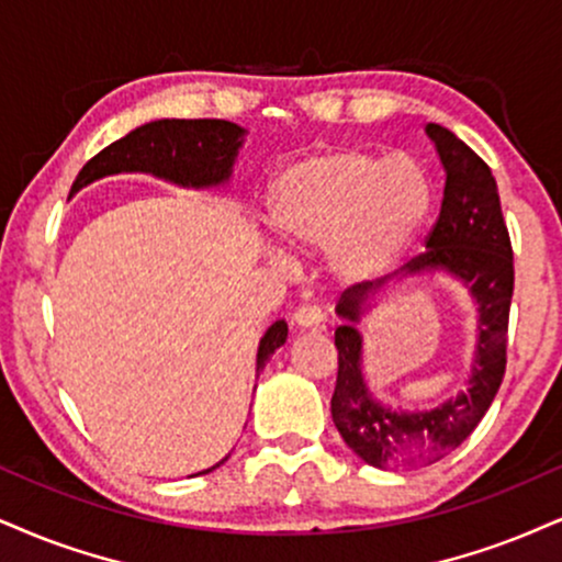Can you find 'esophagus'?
<instances>
[{
    "label": "esophagus",
    "instance_id": "34e87169",
    "mask_svg": "<svg viewBox=\"0 0 562 562\" xmlns=\"http://www.w3.org/2000/svg\"><path fill=\"white\" fill-rule=\"evenodd\" d=\"M323 321H325V315L317 304H302V307H296L292 315V323L300 325V328H317Z\"/></svg>",
    "mask_w": 562,
    "mask_h": 562
}]
</instances>
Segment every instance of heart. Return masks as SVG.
I'll use <instances>...</instances> for the list:
<instances>
[{
	"instance_id": "obj_1",
	"label": "heart",
	"mask_w": 562,
	"mask_h": 562,
	"mask_svg": "<svg viewBox=\"0 0 562 562\" xmlns=\"http://www.w3.org/2000/svg\"><path fill=\"white\" fill-rule=\"evenodd\" d=\"M268 211L289 245L325 249L338 279L372 281L417 241L432 211V182L406 158L328 150L286 166L270 187Z\"/></svg>"
}]
</instances>
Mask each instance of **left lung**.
Listing matches in <instances>:
<instances>
[{
	"mask_svg": "<svg viewBox=\"0 0 562 562\" xmlns=\"http://www.w3.org/2000/svg\"><path fill=\"white\" fill-rule=\"evenodd\" d=\"M427 135L446 166V190L440 216L425 239L427 249L414 255L401 270H406V276L448 270L467 283L480 304V341L467 393L432 412L396 414L370 396L362 378V336L357 323L367 296L375 292L372 281L355 283L341 294L336 313L346 323L336 328L338 375L330 414L346 446L364 463L383 469L429 467L459 448L487 414L505 375L514 247L495 177L450 130L427 124ZM383 281H375V286H383Z\"/></svg>",
	"mask_w": 562,
	"mask_h": 562,
	"instance_id": "1",
	"label": "left lung"
}]
</instances>
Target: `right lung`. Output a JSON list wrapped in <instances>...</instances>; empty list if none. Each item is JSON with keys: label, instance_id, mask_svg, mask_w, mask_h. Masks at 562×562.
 Listing matches in <instances>:
<instances>
[{"label": "right lung", "instance_id": "1", "mask_svg": "<svg viewBox=\"0 0 562 562\" xmlns=\"http://www.w3.org/2000/svg\"><path fill=\"white\" fill-rule=\"evenodd\" d=\"M241 135H245V130L226 120L148 122L90 158L80 169V175L75 177L72 192L106 175H120V171H150V175L187 187L221 184L232 175ZM286 334L289 328L283 321H276L266 330L258 349V372L266 367L270 355L286 341ZM226 459H221L216 467L200 474L213 472Z\"/></svg>", "mask_w": 562, "mask_h": 562}]
</instances>
